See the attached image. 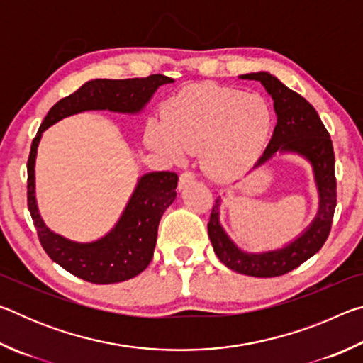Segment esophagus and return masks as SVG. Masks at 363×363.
<instances>
[{
  "label": "esophagus",
  "mask_w": 363,
  "mask_h": 363,
  "mask_svg": "<svg viewBox=\"0 0 363 363\" xmlns=\"http://www.w3.org/2000/svg\"><path fill=\"white\" fill-rule=\"evenodd\" d=\"M195 181V174L190 173V171H186L179 176V189H184L187 184H192Z\"/></svg>",
  "instance_id": "34e87169"
}]
</instances>
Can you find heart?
<instances>
[{"instance_id":"1","label":"heart","mask_w":363,"mask_h":363,"mask_svg":"<svg viewBox=\"0 0 363 363\" xmlns=\"http://www.w3.org/2000/svg\"><path fill=\"white\" fill-rule=\"evenodd\" d=\"M274 128L266 97L216 83L190 84L163 106L162 120L145 125V143L173 162L200 152L219 179L243 173L261 155Z\"/></svg>"}]
</instances>
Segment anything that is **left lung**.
I'll list each match as a JSON object with an SVG mask.
<instances>
[{
    "mask_svg": "<svg viewBox=\"0 0 363 363\" xmlns=\"http://www.w3.org/2000/svg\"><path fill=\"white\" fill-rule=\"evenodd\" d=\"M243 79L261 82L272 96L277 113V125L272 139L267 144L256 167L269 162L275 153L293 152L303 155L314 168V177L318 189V213L303 235L286 247L266 253H245L235 247L219 224L220 196L214 203L208 223V235L219 261L238 274L251 277H279L296 269L304 261L314 256L323 247L330 235L336 208V177L335 152L330 134L323 126L315 108L303 96L294 93L280 79L267 72L242 75ZM255 167V168H256Z\"/></svg>",
    "mask_w": 363,
    "mask_h": 363,
    "instance_id": "8db88e82",
    "label": "left lung"
}]
</instances>
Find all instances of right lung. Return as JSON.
Instances as JSON below:
<instances>
[{"label": "right lung", "instance_id": "obj_1", "mask_svg": "<svg viewBox=\"0 0 363 363\" xmlns=\"http://www.w3.org/2000/svg\"><path fill=\"white\" fill-rule=\"evenodd\" d=\"M173 78L150 75L128 79H91L75 93L54 104L43 120L30 149L27 163V201L43 250L67 272L97 285L130 280L149 266L157 243L160 219L176 199L177 174L173 171L147 173L116 225L101 240L77 243L49 230L43 223L35 199V158L43 131L65 116L84 110L138 113L158 86L173 83Z\"/></svg>", "mask_w": 363, "mask_h": 363}]
</instances>
